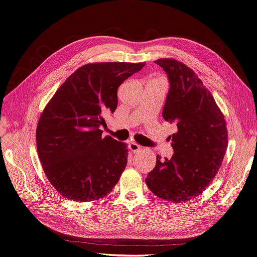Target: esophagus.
Returning a JSON list of instances; mask_svg holds the SVG:
<instances>
[{"mask_svg": "<svg viewBox=\"0 0 257 257\" xmlns=\"http://www.w3.org/2000/svg\"><path fill=\"white\" fill-rule=\"evenodd\" d=\"M129 150L131 151V153H139L142 151V148L140 145H138L137 143H130L129 144Z\"/></svg>", "mask_w": 257, "mask_h": 257, "instance_id": "34e87169", "label": "esophagus"}]
</instances>
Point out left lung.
<instances>
[{"label": "left lung", "mask_w": 257, "mask_h": 257, "mask_svg": "<svg viewBox=\"0 0 257 257\" xmlns=\"http://www.w3.org/2000/svg\"><path fill=\"white\" fill-rule=\"evenodd\" d=\"M155 63L170 82L163 116L177 123L178 131L171 137L174 155L165 160L157 155L145 183L161 199L186 202L204 192L214 179L228 145V131L213 96L192 69L173 58H161Z\"/></svg>", "instance_id": "obj_1"}]
</instances>
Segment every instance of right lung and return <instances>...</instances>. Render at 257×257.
<instances>
[{
	"instance_id": "obj_1",
	"label": "right lung",
	"mask_w": 257,
	"mask_h": 257,
	"mask_svg": "<svg viewBox=\"0 0 257 257\" xmlns=\"http://www.w3.org/2000/svg\"><path fill=\"white\" fill-rule=\"evenodd\" d=\"M145 62H93L78 68L44 107L36 149L44 173L73 201L105 197L127 166V144L102 138L104 116L117 107V90Z\"/></svg>"
}]
</instances>
